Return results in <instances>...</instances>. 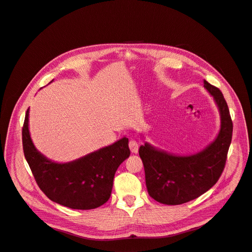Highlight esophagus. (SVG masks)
<instances>
[{"label":"esophagus","instance_id":"1","mask_svg":"<svg viewBox=\"0 0 252 252\" xmlns=\"http://www.w3.org/2000/svg\"><path fill=\"white\" fill-rule=\"evenodd\" d=\"M129 148H130V151H131L132 153L136 154L138 152V145L136 143V140H134V139L130 140V142H129Z\"/></svg>","mask_w":252,"mask_h":252}]
</instances>
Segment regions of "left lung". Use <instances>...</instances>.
Masks as SVG:
<instances>
[{
	"mask_svg": "<svg viewBox=\"0 0 252 252\" xmlns=\"http://www.w3.org/2000/svg\"><path fill=\"white\" fill-rule=\"evenodd\" d=\"M204 87L214 97L221 117V128L212 144L202 152L177 156L140 146L146 185L151 197L165 205H181L195 199L212 188L222 174L233 136V121L220 90L204 80Z\"/></svg>",
	"mask_w": 252,
	"mask_h": 252,
	"instance_id": "left-lung-1",
	"label": "left lung"
}]
</instances>
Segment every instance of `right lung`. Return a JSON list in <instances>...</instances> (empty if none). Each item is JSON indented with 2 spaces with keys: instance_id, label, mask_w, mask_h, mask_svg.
<instances>
[{
  "instance_id": "1",
  "label": "right lung",
  "mask_w": 252,
  "mask_h": 252,
  "mask_svg": "<svg viewBox=\"0 0 252 252\" xmlns=\"http://www.w3.org/2000/svg\"><path fill=\"white\" fill-rule=\"evenodd\" d=\"M23 148L39 188L53 202L70 209L91 210L105 204L119 165L129 157L128 138L68 163L48 160L36 150L29 132V108L23 126Z\"/></svg>"
}]
</instances>
